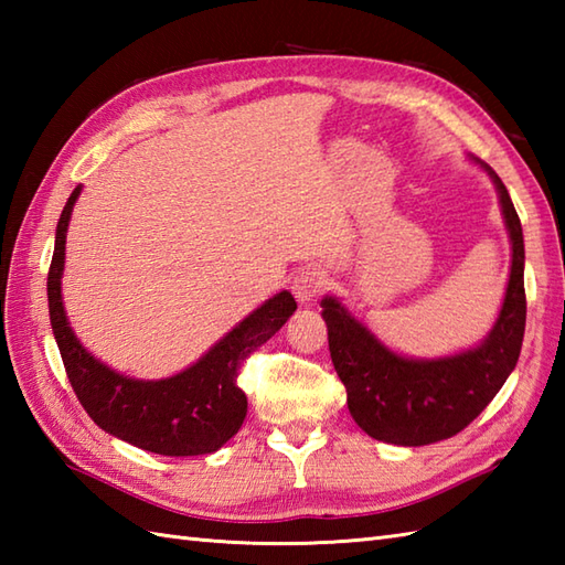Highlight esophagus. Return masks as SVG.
Here are the masks:
<instances>
[{
	"mask_svg": "<svg viewBox=\"0 0 565 565\" xmlns=\"http://www.w3.org/2000/svg\"><path fill=\"white\" fill-rule=\"evenodd\" d=\"M322 286H326V274L320 269H303L294 276L291 289L298 303H310L322 291Z\"/></svg>",
	"mask_w": 565,
	"mask_h": 565,
	"instance_id": "34e87169",
	"label": "esophagus"
}]
</instances>
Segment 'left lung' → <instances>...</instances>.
I'll return each mask as SVG.
<instances>
[{
    "instance_id": "1",
    "label": "left lung",
    "mask_w": 565,
    "mask_h": 565,
    "mask_svg": "<svg viewBox=\"0 0 565 565\" xmlns=\"http://www.w3.org/2000/svg\"><path fill=\"white\" fill-rule=\"evenodd\" d=\"M471 160L493 179L512 243L505 301L481 344L454 356L407 359L381 344L338 298L326 296L320 303L347 405L354 423L379 441L423 447L459 435L486 411L518 366L526 320L522 223L502 179L486 162Z\"/></svg>"
}]
</instances>
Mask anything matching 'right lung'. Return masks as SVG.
<instances>
[{
	"instance_id": "right-lung-1",
	"label": "right lung",
	"mask_w": 565,
	"mask_h": 565,
	"mask_svg": "<svg viewBox=\"0 0 565 565\" xmlns=\"http://www.w3.org/2000/svg\"><path fill=\"white\" fill-rule=\"evenodd\" d=\"M82 186L72 191L55 231V249L47 271V313L60 356L77 401L104 431L162 456H199L218 451L237 435L247 415V398L237 386L245 359L281 330L294 316L289 291L276 294L237 322L194 366L160 381L116 374L94 359L72 332L60 279L65 267V237L72 206Z\"/></svg>"
}]
</instances>
